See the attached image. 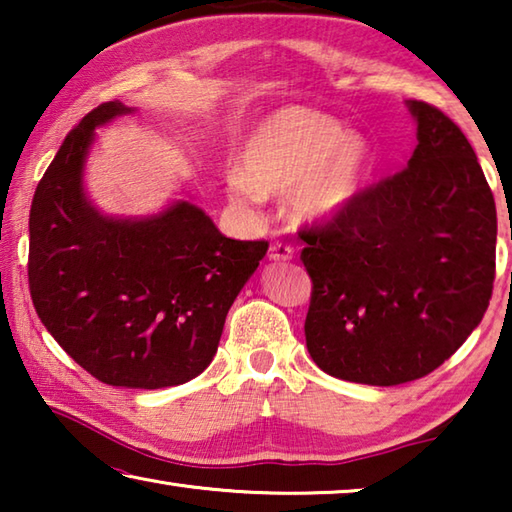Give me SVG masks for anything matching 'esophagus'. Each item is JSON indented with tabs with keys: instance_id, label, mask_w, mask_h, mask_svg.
Returning <instances> with one entry per match:
<instances>
[{
	"instance_id": "obj_1",
	"label": "esophagus",
	"mask_w": 512,
	"mask_h": 512,
	"mask_svg": "<svg viewBox=\"0 0 512 512\" xmlns=\"http://www.w3.org/2000/svg\"><path fill=\"white\" fill-rule=\"evenodd\" d=\"M268 257L275 259V262H287V259L293 257V248L284 241H273L271 248H268Z\"/></svg>"
}]
</instances>
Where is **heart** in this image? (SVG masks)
I'll list each match as a JSON object with an SVG mask.
<instances>
[{"instance_id": "heart-1", "label": "heart", "mask_w": 512, "mask_h": 512, "mask_svg": "<svg viewBox=\"0 0 512 512\" xmlns=\"http://www.w3.org/2000/svg\"><path fill=\"white\" fill-rule=\"evenodd\" d=\"M241 171L228 178L239 205L262 201L264 192L291 189V207L302 221H323L357 201L372 173V153L339 121L309 108H282L248 133L239 153Z\"/></svg>"}]
</instances>
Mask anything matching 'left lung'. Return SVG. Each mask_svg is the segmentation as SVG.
<instances>
[{
  "label": "left lung",
  "mask_w": 512,
  "mask_h": 512,
  "mask_svg": "<svg viewBox=\"0 0 512 512\" xmlns=\"http://www.w3.org/2000/svg\"><path fill=\"white\" fill-rule=\"evenodd\" d=\"M409 108L418 121L409 164L302 230L307 350L327 375L357 384L429 375L461 348L492 298V189L443 110L424 101Z\"/></svg>",
  "instance_id": "obj_1"
}]
</instances>
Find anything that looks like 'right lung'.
<instances>
[{
  "mask_svg": "<svg viewBox=\"0 0 512 512\" xmlns=\"http://www.w3.org/2000/svg\"><path fill=\"white\" fill-rule=\"evenodd\" d=\"M131 112L106 101L60 144L29 216V291L42 325L94 379L167 388L210 366L225 316L268 241L221 235L180 201L144 221L106 219L81 171L94 128Z\"/></svg>",
  "mask_w": 512,
  "mask_h": 512,
  "instance_id": "obj_1",
  "label": "right lung"
}]
</instances>
